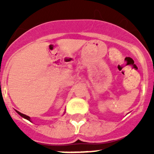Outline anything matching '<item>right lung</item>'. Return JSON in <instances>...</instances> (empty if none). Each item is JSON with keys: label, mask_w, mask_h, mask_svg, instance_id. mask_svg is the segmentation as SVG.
I'll use <instances>...</instances> for the list:
<instances>
[{"label": "right lung", "mask_w": 154, "mask_h": 154, "mask_svg": "<svg viewBox=\"0 0 154 154\" xmlns=\"http://www.w3.org/2000/svg\"><path fill=\"white\" fill-rule=\"evenodd\" d=\"M16 112H17V113L19 114V115L21 116V117H23V118H24V119H28V121H30V122H31V118L29 117V116H27V115H24V114H23V113H21V112H18V111H17V110H15ZM65 113V112H64V114Z\"/></svg>", "instance_id": "right-lung-1"}]
</instances>
